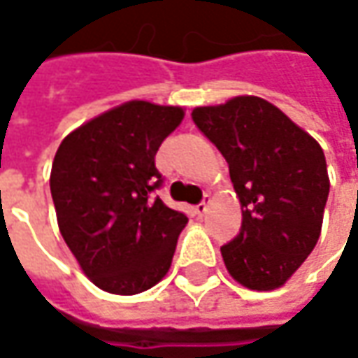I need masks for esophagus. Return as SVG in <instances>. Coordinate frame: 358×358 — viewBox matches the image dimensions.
<instances>
[{
    "instance_id": "1",
    "label": "esophagus",
    "mask_w": 358,
    "mask_h": 358,
    "mask_svg": "<svg viewBox=\"0 0 358 358\" xmlns=\"http://www.w3.org/2000/svg\"><path fill=\"white\" fill-rule=\"evenodd\" d=\"M210 202H212V198H210L208 194L204 196V200H202V202H200V204H198V206H196V214H198V216H204V214H206V212H208V208H210Z\"/></svg>"
}]
</instances>
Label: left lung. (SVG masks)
Here are the masks:
<instances>
[{
    "mask_svg": "<svg viewBox=\"0 0 358 358\" xmlns=\"http://www.w3.org/2000/svg\"><path fill=\"white\" fill-rule=\"evenodd\" d=\"M192 117L226 158L241 200V234L220 248L226 271L250 290L280 288L320 236L331 188L320 144L258 96L200 106Z\"/></svg>",
    "mask_w": 358,
    "mask_h": 358,
    "instance_id": "left-lung-1",
    "label": "left lung"
}]
</instances>
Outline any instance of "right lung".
<instances>
[{"instance_id":"right-lung-1","label":"right lung","mask_w":358,"mask_h":358,"mask_svg":"<svg viewBox=\"0 0 358 358\" xmlns=\"http://www.w3.org/2000/svg\"><path fill=\"white\" fill-rule=\"evenodd\" d=\"M182 120L180 106L124 101L68 134L55 152L50 190L59 232L106 292H144L170 271L188 218L152 198L162 182L154 158Z\"/></svg>"}]
</instances>
